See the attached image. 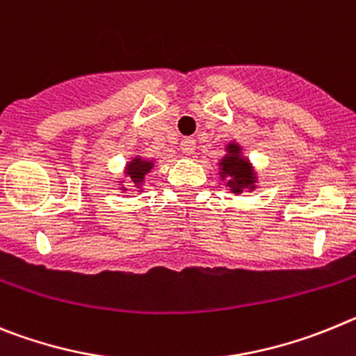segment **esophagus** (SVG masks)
Here are the masks:
<instances>
[{
    "label": "esophagus",
    "instance_id": "obj_1",
    "mask_svg": "<svg viewBox=\"0 0 356 356\" xmlns=\"http://www.w3.org/2000/svg\"><path fill=\"white\" fill-rule=\"evenodd\" d=\"M181 152L184 156H191L195 152V140L193 138H184L181 142Z\"/></svg>",
    "mask_w": 356,
    "mask_h": 356
}]
</instances>
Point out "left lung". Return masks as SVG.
I'll return each instance as SVG.
<instances>
[{
	"instance_id": "1",
	"label": "left lung",
	"mask_w": 356,
	"mask_h": 356,
	"mask_svg": "<svg viewBox=\"0 0 356 356\" xmlns=\"http://www.w3.org/2000/svg\"><path fill=\"white\" fill-rule=\"evenodd\" d=\"M218 175L227 190L234 195L243 191L257 190L259 177L254 165L243 154V147L238 142H229L225 147V156L218 163Z\"/></svg>"
}]
</instances>
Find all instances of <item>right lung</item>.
<instances>
[{
	"mask_svg": "<svg viewBox=\"0 0 356 356\" xmlns=\"http://www.w3.org/2000/svg\"><path fill=\"white\" fill-rule=\"evenodd\" d=\"M154 159L143 158V156H133L131 161H127L126 166H124V177L120 179V181H117L118 190L127 191L126 184H124V179H129L131 184L138 190V193H143V190H145V188H143V186H145V179L150 172L154 170Z\"/></svg>",
	"mask_w": 356,
	"mask_h": 356,
	"instance_id": "add662e5",
	"label": "right lung"
}]
</instances>
